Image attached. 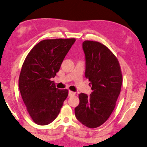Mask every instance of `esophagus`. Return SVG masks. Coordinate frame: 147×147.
<instances>
[{
    "instance_id": "34e87169",
    "label": "esophagus",
    "mask_w": 147,
    "mask_h": 147,
    "mask_svg": "<svg viewBox=\"0 0 147 147\" xmlns=\"http://www.w3.org/2000/svg\"><path fill=\"white\" fill-rule=\"evenodd\" d=\"M75 95H76L75 92H72V91H69V92H68V96H69L71 97V96H75Z\"/></svg>"
}]
</instances>
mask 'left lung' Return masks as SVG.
<instances>
[{
    "label": "left lung",
    "mask_w": 147,
    "mask_h": 147,
    "mask_svg": "<svg viewBox=\"0 0 147 147\" xmlns=\"http://www.w3.org/2000/svg\"><path fill=\"white\" fill-rule=\"evenodd\" d=\"M85 54V77L90 81L89 96L79 94L75 109L79 121L86 127L97 128L106 121L114 110L121 88L123 76L119 61L106 46L97 41L83 43Z\"/></svg>",
    "instance_id": "left-lung-1"
}]
</instances>
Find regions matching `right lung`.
<instances>
[{
  "instance_id": "right-lung-1",
  "label": "right lung",
  "mask_w": 147,
  "mask_h": 147,
  "mask_svg": "<svg viewBox=\"0 0 147 147\" xmlns=\"http://www.w3.org/2000/svg\"><path fill=\"white\" fill-rule=\"evenodd\" d=\"M75 41L74 38L41 40L25 59L19 87L28 114L36 124L46 125L55 120L68 97V90L57 88L51 79Z\"/></svg>"
}]
</instances>
